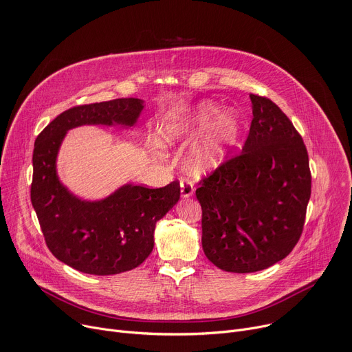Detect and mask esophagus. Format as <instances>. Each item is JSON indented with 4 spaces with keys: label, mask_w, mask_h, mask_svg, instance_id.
Returning a JSON list of instances; mask_svg holds the SVG:
<instances>
[{
    "label": "esophagus",
    "mask_w": 352,
    "mask_h": 352,
    "mask_svg": "<svg viewBox=\"0 0 352 352\" xmlns=\"http://www.w3.org/2000/svg\"><path fill=\"white\" fill-rule=\"evenodd\" d=\"M194 190H195V188H194L192 182H189V181H181V198L186 199V198H189V197H192Z\"/></svg>",
    "instance_id": "34e87169"
}]
</instances>
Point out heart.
I'll return each mask as SVG.
<instances>
[{"label": "heart", "mask_w": 352, "mask_h": 352, "mask_svg": "<svg viewBox=\"0 0 352 352\" xmlns=\"http://www.w3.org/2000/svg\"><path fill=\"white\" fill-rule=\"evenodd\" d=\"M243 133V120L234 109L220 108L209 101L198 102L173 113L158 127V144L184 146L200 139L189 150L185 167L189 174L204 178L217 171L237 146Z\"/></svg>", "instance_id": "b5f03b06"}]
</instances>
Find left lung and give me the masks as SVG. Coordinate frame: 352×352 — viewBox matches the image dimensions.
<instances>
[{"label": "left lung", "instance_id": "obj_1", "mask_svg": "<svg viewBox=\"0 0 352 352\" xmlns=\"http://www.w3.org/2000/svg\"><path fill=\"white\" fill-rule=\"evenodd\" d=\"M250 100L243 153L197 189L204 252L236 274L265 270L294 250L311 188L307 150L289 118L268 98L251 94Z\"/></svg>", "mask_w": 352, "mask_h": 352}]
</instances>
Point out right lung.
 <instances>
[{
    "instance_id": "add662e5",
    "label": "right lung",
    "mask_w": 352,
    "mask_h": 352,
    "mask_svg": "<svg viewBox=\"0 0 352 352\" xmlns=\"http://www.w3.org/2000/svg\"><path fill=\"white\" fill-rule=\"evenodd\" d=\"M144 108L119 98L72 108L53 119L34 150L30 201L52 254L91 275H115L139 267L153 251L154 230L179 199V182L150 189L124 184L102 199H81L57 175V155L69 131L88 124L133 129Z\"/></svg>"
}]
</instances>
